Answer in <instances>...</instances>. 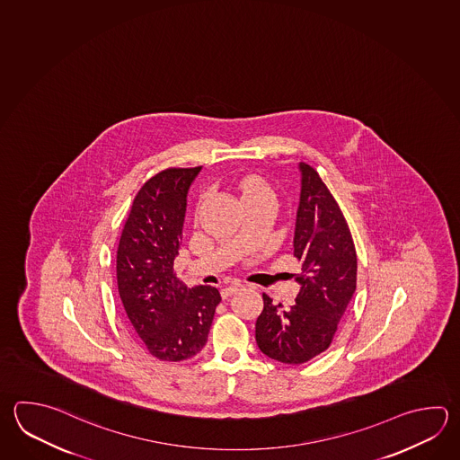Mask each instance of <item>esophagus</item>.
Returning <instances> with one entry per match:
<instances>
[{
    "label": "esophagus",
    "instance_id": "esophagus-1",
    "mask_svg": "<svg viewBox=\"0 0 460 460\" xmlns=\"http://www.w3.org/2000/svg\"><path fill=\"white\" fill-rule=\"evenodd\" d=\"M244 286L242 284V282H234V284H230V286H226V288H222V297L228 298L230 296H234V294H236L238 290H242Z\"/></svg>",
    "mask_w": 460,
    "mask_h": 460
}]
</instances>
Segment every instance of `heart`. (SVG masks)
Here are the masks:
<instances>
[{
	"label": "heart",
	"instance_id": "1",
	"mask_svg": "<svg viewBox=\"0 0 460 460\" xmlns=\"http://www.w3.org/2000/svg\"><path fill=\"white\" fill-rule=\"evenodd\" d=\"M256 194H268V196L274 198V192L264 181L256 180V178L244 181L242 184V198H243V200L250 198V196H256Z\"/></svg>",
	"mask_w": 460,
	"mask_h": 460
}]
</instances>
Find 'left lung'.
Listing matches in <instances>:
<instances>
[{"mask_svg": "<svg viewBox=\"0 0 460 460\" xmlns=\"http://www.w3.org/2000/svg\"><path fill=\"white\" fill-rule=\"evenodd\" d=\"M298 168L302 190L294 256L302 264L296 274L300 292L284 312L262 294L264 306L256 320L260 349L284 364H304L330 348L358 279L356 248L341 208L315 168L304 162Z\"/></svg>", "mask_w": 460, "mask_h": 460, "instance_id": "8db88e82", "label": "left lung"}]
</instances>
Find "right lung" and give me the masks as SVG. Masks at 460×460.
Wrapping results in <instances>:
<instances>
[{"label":"right lung","mask_w":460,"mask_h":460,"mask_svg":"<svg viewBox=\"0 0 460 460\" xmlns=\"http://www.w3.org/2000/svg\"><path fill=\"white\" fill-rule=\"evenodd\" d=\"M196 168H168L137 192L119 240L118 288L132 332L154 358L180 362L208 342L220 294L186 288L174 272Z\"/></svg>","instance_id":"right-lung-1"}]
</instances>
